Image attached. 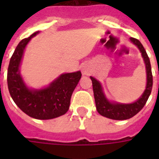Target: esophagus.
I'll use <instances>...</instances> for the list:
<instances>
[{
  "instance_id": "obj_1",
  "label": "esophagus",
  "mask_w": 159,
  "mask_h": 159,
  "mask_svg": "<svg viewBox=\"0 0 159 159\" xmlns=\"http://www.w3.org/2000/svg\"><path fill=\"white\" fill-rule=\"evenodd\" d=\"M82 74L90 75V73H91V68H90V67L87 64H84L82 67Z\"/></svg>"
}]
</instances>
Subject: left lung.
<instances>
[{
	"instance_id": "1",
	"label": "left lung",
	"mask_w": 159,
	"mask_h": 159,
	"mask_svg": "<svg viewBox=\"0 0 159 159\" xmlns=\"http://www.w3.org/2000/svg\"><path fill=\"white\" fill-rule=\"evenodd\" d=\"M130 40L133 42L135 45L138 46L139 50L142 53V56L143 57L144 62L146 65V71H147V86L146 89L142 95V97L132 104H118V103H111L105 97V95L102 92V86L100 82L96 80L94 77H91L92 82V88L94 92L95 102L98 113L102 116L107 117V118L112 119V120H127L143 109L144 105L148 101V97L150 96L153 87V75H152V70H151V64L149 61V57L146 53L145 49L142 45V43L138 40L137 39L131 37Z\"/></svg>"
}]
</instances>
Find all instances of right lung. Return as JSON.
I'll list each match as a JSON object with an SVG mask.
<instances>
[{
	"label": "right lung",
	"mask_w": 159,
	"mask_h": 159,
	"mask_svg": "<svg viewBox=\"0 0 159 159\" xmlns=\"http://www.w3.org/2000/svg\"><path fill=\"white\" fill-rule=\"evenodd\" d=\"M38 33L24 39L17 45L9 63L7 84L12 99L21 111L34 119L49 120L62 116L68 111L72 92L82 73L79 71L65 73L44 89H28L20 75L19 67L26 44Z\"/></svg>",
	"instance_id": "1"
}]
</instances>
